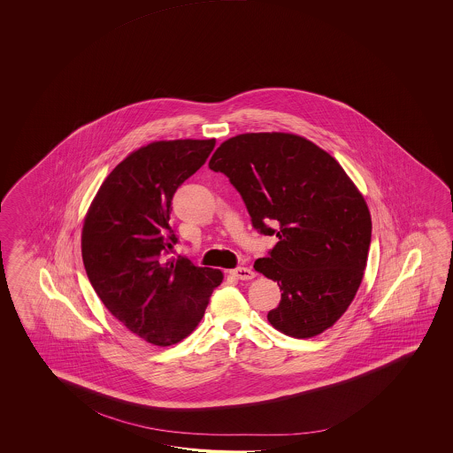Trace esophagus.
Listing matches in <instances>:
<instances>
[{
  "label": "esophagus",
  "mask_w": 453,
  "mask_h": 453,
  "mask_svg": "<svg viewBox=\"0 0 453 453\" xmlns=\"http://www.w3.org/2000/svg\"><path fill=\"white\" fill-rule=\"evenodd\" d=\"M230 273L238 280L254 279V272L248 267H236V269L230 270Z\"/></svg>",
  "instance_id": "obj_1"
}]
</instances>
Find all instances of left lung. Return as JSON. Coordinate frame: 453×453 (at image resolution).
I'll list each match as a JSON object with an SVG mask.
<instances>
[{"label": "left lung", "mask_w": 453, "mask_h": 453, "mask_svg": "<svg viewBox=\"0 0 453 453\" xmlns=\"http://www.w3.org/2000/svg\"><path fill=\"white\" fill-rule=\"evenodd\" d=\"M209 168L228 176L250 222L279 242L254 269L279 283L267 319L285 335L332 327L357 295L371 244V213L337 160L308 139L248 133L225 141Z\"/></svg>", "instance_id": "8db88e82"}]
</instances>
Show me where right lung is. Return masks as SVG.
Returning a JSON list of instances; mask_svg holds the SVG:
<instances>
[{
	"label": "right lung",
	"mask_w": 453,
	"mask_h": 453,
	"mask_svg": "<svg viewBox=\"0 0 453 453\" xmlns=\"http://www.w3.org/2000/svg\"><path fill=\"white\" fill-rule=\"evenodd\" d=\"M215 139L158 141L116 165L82 226L87 277L127 330L157 347L188 337L203 318L220 270L165 259L178 238L168 225L176 189L209 158Z\"/></svg>",
	"instance_id": "add662e5"
}]
</instances>
